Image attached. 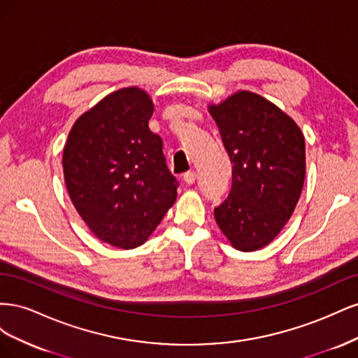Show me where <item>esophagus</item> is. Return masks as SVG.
Instances as JSON below:
<instances>
[{
  "mask_svg": "<svg viewBox=\"0 0 358 358\" xmlns=\"http://www.w3.org/2000/svg\"><path fill=\"white\" fill-rule=\"evenodd\" d=\"M183 182H185L187 185H192V183L196 182V173H194V171H187L185 175H183Z\"/></svg>",
  "mask_w": 358,
  "mask_h": 358,
  "instance_id": "obj_1",
  "label": "esophagus"
}]
</instances>
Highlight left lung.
Returning a JSON list of instances; mask_svg holds the SVG:
<instances>
[{
  "label": "left lung",
  "mask_w": 358,
  "mask_h": 358,
  "mask_svg": "<svg viewBox=\"0 0 358 358\" xmlns=\"http://www.w3.org/2000/svg\"><path fill=\"white\" fill-rule=\"evenodd\" d=\"M209 113L233 166L231 189L215 220L243 252L272 242L294 212L305 182V138L275 104L242 91Z\"/></svg>",
  "instance_id": "8db88e82"
}]
</instances>
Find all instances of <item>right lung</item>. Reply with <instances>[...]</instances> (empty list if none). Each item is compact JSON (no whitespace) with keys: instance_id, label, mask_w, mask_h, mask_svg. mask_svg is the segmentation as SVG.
Returning a JSON list of instances; mask_svg holds the SVG:
<instances>
[{"instance_id":"add662e5","label":"right lung","mask_w":358,"mask_h":358,"mask_svg":"<svg viewBox=\"0 0 358 358\" xmlns=\"http://www.w3.org/2000/svg\"><path fill=\"white\" fill-rule=\"evenodd\" d=\"M152 113L145 91L119 90L76 121L64 148L76 210L99 239L122 249L145 243L178 196L162 138L148 124Z\"/></svg>"}]
</instances>
